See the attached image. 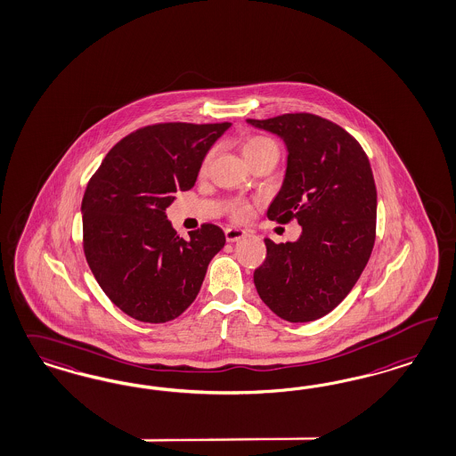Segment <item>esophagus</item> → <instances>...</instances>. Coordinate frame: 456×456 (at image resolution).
Masks as SVG:
<instances>
[{
  "label": "esophagus",
  "instance_id": "obj_1",
  "mask_svg": "<svg viewBox=\"0 0 456 456\" xmlns=\"http://www.w3.org/2000/svg\"><path fill=\"white\" fill-rule=\"evenodd\" d=\"M224 234H225L227 242H236L239 239L248 236V232H246V231H242V229H234V227H227V229L224 231Z\"/></svg>",
  "mask_w": 456,
  "mask_h": 456
}]
</instances>
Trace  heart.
<instances>
[{
    "instance_id": "obj_1",
    "label": "heart",
    "mask_w": 456,
    "mask_h": 456,
    "mask_svg": "<svg viewBox=\"0 0 456 456\" xmlns=\"http://www.w3.org/2000/svg\"><path fill=\"white\" fill-rule=\"evenodd\" d=\"M266 151H276L278 153V146L273 140H269L266 136H251L249 140H246L244 146H242V153L246 159L249 161L251 158L257 157L261 153H266ZM214 157V150H210L204 159H202V165H200V170L205 172L210 159ZM229 214L234 220H246L251 216V205L244 200H234L229 204Z\"/></svg>"
}]
</instances>
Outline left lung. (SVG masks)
Returning a JSON list of instances; mask_svg holds the SVG:
<instances>
[{"mask_svg":"<svg viewBox=\"0 0 456 456\" xmlns=\"http://www.w3.org/2000/svg\"><path fill=\"white\" fill-rule=\"evenodd\" d=\"M283 138L284 183L267 219L298 220L297 242L266 239L254 271L261 299L286 322H314L346 298L361 278L376 240L377 190L369 158L344 127L310 112L248 119Z\"/></svg>","mask_w":456,"mask_h":456,"instance_id":"obj_1","label":"left lung"}]
</instances>
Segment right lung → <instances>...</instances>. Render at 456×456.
Segmentation results:
<instances>
[{"label": "right lung", "instance_id": "obj_1", "mask_svg": "<svg viewBox=\"0 0 456 456\" xmlns=\"http://www.w3.org/2000/svg\"><path fill=\"white\" fill-rule=\"evenodd\" d=\"M231 123L144 126L110 148L82 199V246L95 281L126 314L165 323L197 298L219 225L178 236L165 210L195 185L202 159Z\"/></svg>", "mask_w": 456, "mask_h": 456}]
</instances>
